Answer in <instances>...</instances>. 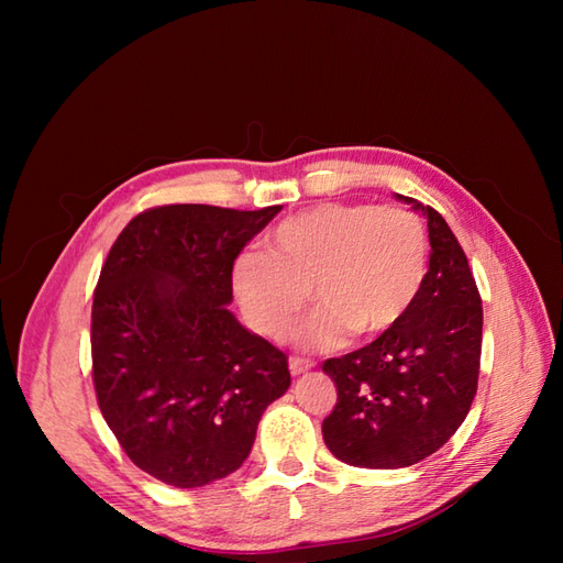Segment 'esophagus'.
I'll return each mask as SVG.
<instances>
[{"label": "esophagus", "instance_id": "1", "mask_svg": "<svg viewBox=\"0 0 563 563\" xmlns=\"http://www.w3.org/2000/svg\"><path fill=\"white\" fill-rule=\"evenodd\" d=\"M312 366H314V362L302 360V356H291V360H288V368H291L294 376H302V373H308Z\"/></svg>", "mask_w": 563, "mask_h": 563}]
</instances>
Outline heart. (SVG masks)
I'll list each match as a JSON object with an SVG mask.
<instances>
[{"label":"heart","mask_w":563,"mask_h":563,"mask_svg":"<svg viewBox=\"0 0 563 563\" xmlns=\"http://www.w3.org/2000/svg\"><path fill=\"white\" fill-rule=\"evenodd\" d=\"M424 272L428 234L413 211L329 201L284 218L269 234V253H242L232 288L251 327L272 340L294 331L312 291L319 308L300 343L329 350L347 333L371 338L397 327Z\"/></svg>","instance_id":"b5f03b06"}]
</instances>
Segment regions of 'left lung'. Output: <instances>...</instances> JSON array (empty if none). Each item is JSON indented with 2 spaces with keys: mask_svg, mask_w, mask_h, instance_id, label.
<instances>
[{
  "mask_svg": "<svg viewBox=\"0 0 563 563\" xmlns=\"http://www.w3.org/2000/svg\"><path fill=\"white\" fill-rule=\"evenodd\" d=\"M401 199L428 218L432 255L420 294L397 327L321 366L338 389L321 434L354 467H408L439 451L479 383L484 310L467 255L439 211Z\"/></svg>",
  "mask_w": 563,
  "mask_h": 563,
  "instance_id": "obj_1",
  "label": "left lung"
}]
</instances>
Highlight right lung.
I'll list each match as a JSON object with an SVG mask.
<instances>
[{
	"label": "right lung",
	"instance_id": "obj_1",
	"mask_svg": "<svg viewBox=\"0 0 563 563\" xmlns=\"http://www.w3.org/2000/svg\"><path fill=\"white\" fill-rule=\"evenodd\" d=\"M282 207L164 203L131 218L91 308L98 408L133 465L197 488L240 470L288 356L228 310L234 258Z\"/></svg>",
	"mask_w": 563,
	"mask_h": 563
}]
</instances>
